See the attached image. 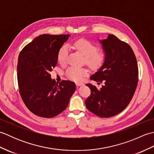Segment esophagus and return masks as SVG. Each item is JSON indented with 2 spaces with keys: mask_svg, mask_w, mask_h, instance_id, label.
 <instances>
[{
  "mask_svg": "<svg viewBox=\"0 0 154 154\" xmlns=\"http://www.w3.org/2000/svg\"><path fill=\"white\" fill-rule=\"evenodd\" d=\"M83 83H76V85L77 86V87H79V86H82V85H83Z\"/></svg>",
  "mask_w": 154,
  "mask_h": 154,
  "instance_id": "obj_1",
  "label": "esophagus"
}]
</instances>
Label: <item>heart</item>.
<instances>
[{
  "mask_svg": "<svg viewBox=\"0 0 154 154\" xmlns=\"http://www.w3.org/2000/svg\"><path fill=\"white\" fill-rule=\"evenodd\" d=\"M72 47L85 57V63L91 68L96 69L102 66L105 60V53L101 50H97V46L86 39H79L74 42ZM69 48L67 45L60 48L57 53V61L61 65L66 63ZM88 74L86 68L70 67L66 71L67 76L75 81H81Z\"/></svg>",
  "mask_w": 154,
  "mask_h": 154,
  "instance_id": "b5f03b06",
  "label": "heart"
}]
</instances>
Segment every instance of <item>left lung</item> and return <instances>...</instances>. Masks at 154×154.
<instances>
[{
    "instance_id": "obj_1",
    "label": "left lung",
    "mask_w": 154,
    "mask_h": 154,
    "mask_svg": "<svg viewBox=\"0 0 154 154\" xmlns=\"http://www.w3.org/2000/svg\"><path fill=\"white\" fill-rule=\"evenodd\" d=\"M105 53L104 63L90 79L100 89L90 83L91 95L85 100L87 109L101 118H109L128 105L138 82V67L132 48L112 34L100 41Z\"/></svg>"
}]
</instances>
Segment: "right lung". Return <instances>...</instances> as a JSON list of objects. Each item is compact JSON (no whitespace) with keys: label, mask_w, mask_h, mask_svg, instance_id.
I'll list each match as a JSON object with an SVG mask.
<instances>
[{"label":"right lung","mask_w":154,"mask_h":154,"mask_svg":"<svg viewBox=\"0 0 154 154\" xmlns=\"http://www.w3.org/2000/svg\"><path fill=\"white\" fill-rule=\"evenodd\" d=\"M69 34H42L22 49L18 56L17 79L25 105L32 113L53 118L66 109L75 91V84L51 79L50 71L56 66L57 53Z\"/></svg>","instance_id":"add662e5"}]
</instances>
